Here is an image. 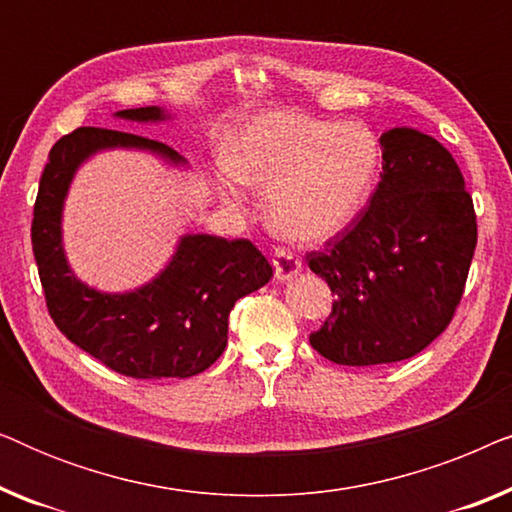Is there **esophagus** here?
<instances>
[{
	"label": "esophagus",
	"mask_w": 512,
	"mask_h": 512,
	"mask_svg": "<svg viewBox=\"0 0 512 512\" xmlns=\"http://www.w3.org/2000/svg\"><path fill=\"white\" fill-rule=\"evenodd\" d=\"M272 265H275V277L279 279V282H286V279L296 277L300 268H303L300 258L293 254V251L284 249V247L275 249V258H272Z\"/></svg>",
	"instance_id": "1"
}]
</instances>
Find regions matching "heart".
<instances>
[{
  "label": "heart",
  "mask_w": 512,
  "mask_h": 512,
  "mask_svg": "<svg viewBox=\"0 0 512 512\" xmlns=\"http://www.w3.org/2000/svg\"><path fill=\"white\" fill-rule=\"evenodd\" d=\"M380 146L361 123L317 121L291 111L258 116L237 139L233 172L268 191V216L279 235L326 240L347 228L373 191ZM230 174L223 193L237 200Z\"/></svg>",
  "instance_id": "obj_1"
}]
</instances>
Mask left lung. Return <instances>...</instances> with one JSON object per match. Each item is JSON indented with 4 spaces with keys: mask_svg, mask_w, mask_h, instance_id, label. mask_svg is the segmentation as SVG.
<instances>
[{
    "mask_svg": "<svg viewBox=\"0 0 512 512\" xmlns=\"http://www.w3.org/2000/svg\"><path fill=\"white\" fill-rule=\"evenodd\" d=\"M380 146L370 205L307 254L335 296L310 345L340 366L396 363L429 347L450 326L478 242L473 198L443 144L394 128Z\"/></svg>",
    "mask_w": 512,
    "mask_h": 512,
    "instance_id": "obj_1",
    "label": "left lung"
}]
</instances>
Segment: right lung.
Returning <instances> with one entry per match:
<instances>
[{"instance_id":"add662e5","label":"right lung","mask_w":512,"mask_h":512,"mask_svg":"<svg viewBox=\"0 0 512 512\" xmlns=\"http://www.w3.org/2000/svg\"><path fill=\"white\" fill-rule=\"evenodd\" d=\"M125 121L158 123L160 107L123 109ZM104 149H142L172 165L186 160L156 139L76 128L48 153L32 219V251L55 326L83 352L135 380L193 377L228 345L235 303L270 282L272 265L249 240L184 235L156 279L128 293H102L74 277L62 249V205L83 160Z\"/></svg>"}]
</instances>
